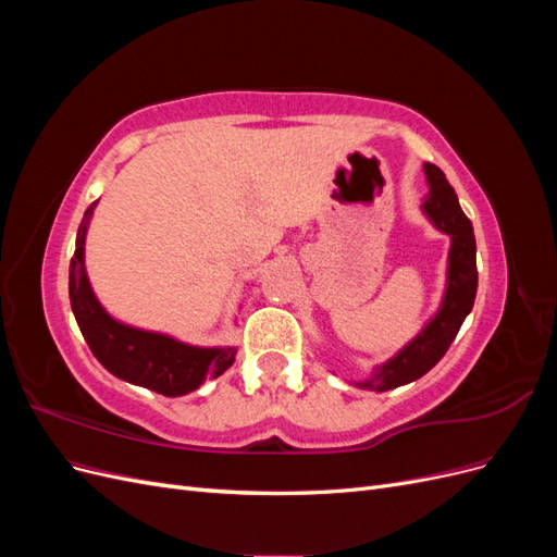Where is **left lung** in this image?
Masks as SVG:
<instances>
[{"label": "left lung", "mask_w": 557, "mask_h": 557, "mask_svg": "<svg viewBox=\"0 0 557 557\" xmlns=\"http://www.w3.org/2000/svg\"><path fill=\"white\" fill-rule=\"evenodd\" d=\"M423 170L430 185V193L423 201V213L436 230L450 237L444 299L440 311L428 320V325L395 358L376 367L369 379L356 383L362 391L385 393L428 374L446 356L448 346L453 344L455 334H458L476 299L479 272L474 227H471V221L460 209L458 195L450 188L440 166L425 162Z\"/></svg>", "instance_id": "left-lung-1"}]
</instances>
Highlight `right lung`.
<instances>
[{"label":"right lung","mask_w":557,"mask_h":557,"mask_svg":"<svg viewBox=\"0 0 557 557\" xmlns=\"http://www.w3.org/2000/svg\"><path fill=\"white\" fill-rule=\"evenodd\" d=\"M97 201L83 213L70 264L72 311L92 356L113 376L164 397L188 395L207 379L221 376L237 356L234 346L201 348L183 344L170 334L125 325L99 305L86 274V234Z\"/></svg>","instance_id":"1"}]
</instances>
